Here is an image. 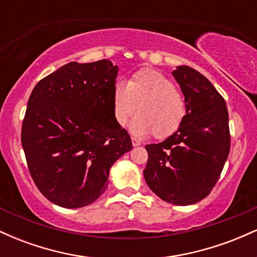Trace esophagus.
I'll return each instance as SVG.
<instances>
[{
  "label": "esophagus",
  "mask_w": 257,
  "mask_h": 257,
  "mask_svg": "<svg viewBox=\"0 0 257 257\" xmlns=\"http://www.w3.org/2000/svg\"><path fill=\"white\" fill-rule=\"evenodd\" d=\"M132 144H133V146H139L140 145V141L138 140V139H135V138H132Z\"/></svg>",
  "instance_id": "1"
}]
</instances>
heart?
I'll list each match as a JSON object with an SVG mask.
<instances>
[{"label":"heart","instance_id":"heart-1","mask_svg":"<svg viewBox=\"0 0 257 257\" xmlns=\"http://www.w3.org/2000/svg\"><path fill=\"white\" fill-rule=\"evenodd\" d=\"M113 114L117 124L124 126L135 110L138 116L131 123L135 137L166 139L181 125L186 114L184 94L162 72L143 69L128 83L117 82L113 88Z\"/></svg>","mask_w":257,"mask_h":257}]
</instances>
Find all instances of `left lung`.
<instances>
[{
    "label": "left lung",
    "mask_w": 257,
    "mask_h": 257,
    "mask_svg": "<svg viewBox=\"0 0 257 257\" xmlns=\"http://www.w3.org/2000/svg\"><path fill=\"white\" fill-rule=\"evenodd\" d=\"M172 73L185 96V118L166 140L146 145L144 178L164 202L191 205L210 193L228 157V111L219 91L197 70L178 66Z\"/></svg>",
    "instance_id": "1"
}]
</instances>
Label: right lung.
<instances>
[{
	"instance_id": "add662e5",
	"label": "right lung",
	"mask_w": 257,
	"mask_h": 257,
	"mask_svg": "<svg viewBox=\"0 0 257 257\" xmlns=\"http://www.w3.org/2000/svg\"><path fill=\"white\" fill-rule=\"evenodd\" d=\"M118 66L107 59L64 65L32 90L23 120L29 170L47 199L89 205L105 192L110 168L133 149L113 114Z\"/></svg>"
}]
</instances>
